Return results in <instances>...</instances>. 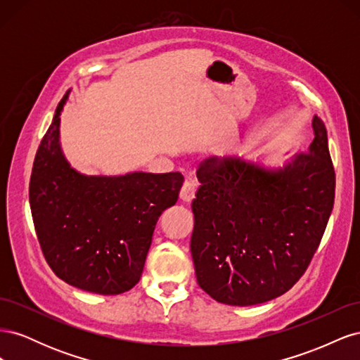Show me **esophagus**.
Here are the masks:
<instances>
[{
    "instance_id": "34e87169",
    "label": "esophagus",
    "mask_w": 360,
    "mask_h": 360,
    "mask_svg": "<svg viewBox=\"0 0 360 360\" xmlns=\"http://www.w3.org/2000/svg\"><path fill=\"white\" fill-rule=\"evenodd\" d=\"M195 193H197V184L192 180H186L180 189V200L183 202H191L195 198Z\"/></svg>"
}]
</instances>
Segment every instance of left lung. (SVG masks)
Instances as JSON below:
<instances>
[{
  "instance_id": "1",
  "label": "left lung",
  "mask_w": 360,
  "mask_h": 360,
  "mask_svg": "<svg viewBox=\"0 0 360 360\" xmlns=\"http://www.w3.org/2000/svg\"><path fill=\"white\" fill-rule=\"evenodd\" d=\"M284 165L224 159L197 171L191 252L198 285L216 302L250 307L287 292L308 269L335 200L324 123Z\"/></svg>"
}]
</instances>
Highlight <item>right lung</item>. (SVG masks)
<instances>
[{
    "label": "right lung",
    "mask_w": 360,
    "mask_h": 360,
    "mask_svg": "<svg viewBox=\"0 0 360 360\" xmlns=\"http://www.w3.org/2000/svg\"><path fill=\"white\" fill-rule=\"evenodd\" d=\"M69 90L43 136L30 180V207L46 263L84 291L122 294L138 284L162 212L177 202L180 172L86 176L63 153L60 122Z\"/></svg>",
    "instance_id": "add662e5"
}]
</instances>
